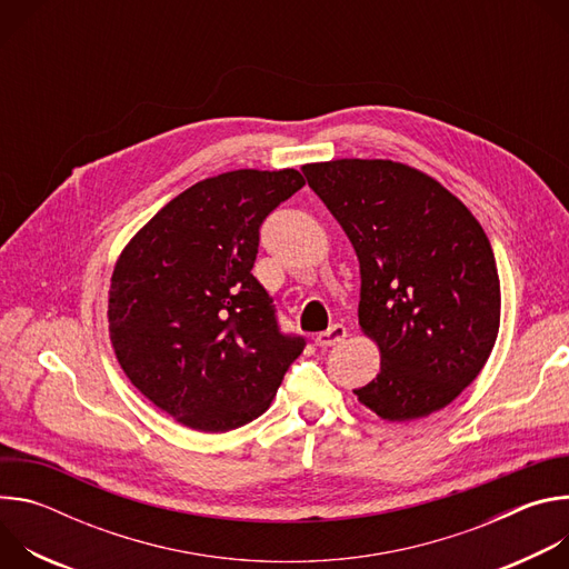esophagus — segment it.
Here are the masks:
<instances>
[{"instance_id": "34e87169", "label": "esophagus", "mask_w": 569, "mask_h": 569, "mask_svg": "<svg viewBox=\"0 0 569 569\" xmlns=\"http://www.w3.org/2000/svg\"><path fill=\"white\" fill-rule=\"evenodd\" d=\"M345 338H347V329L342 327V323H333L331 329H327V331L317 333V338H315V345H317V347H321V349H329V347H336V345H340Z\"/></svg>"}]
</instances>
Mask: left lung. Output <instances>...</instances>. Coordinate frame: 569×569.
Segmentation results:
<instances>
[{
  "mask_svg": "<svg viewBox=\"0 0 569 569\" xmlns=\"http://www.w3.org/2000/svg\"><path fill=\"white\" fill-rule=\"evenodd\" d=\"M308 187L338 218L360 261V327L380 373L360 402L387 421L452 402L489 360L500 277L475 216L437 180L389 159L306 164Z\"/></svg>",
  "mask_w": 569,
  "mask_h": 569,
  "instance_id": "8db88e82",
  "label": "left lung"
}]
</instances>
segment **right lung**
I'll return each instance as SVG.
<instances>
[{
  "mask_svg": "<svg viewBox=\"0 0 569 569\" xmlns=\"http://www.w3.org/2000/svg\"><path fill=\"white\" fill-rule=\"evenodd\" d=\"M303 184L295 169L202 180L157 211L117 261L108 303L117 360L187 428L227 432L261 417L306 347L281 331L252 274L263 220Z\"/></svg>",
  "mask_w": 569,
  "mask_h": 569,
  "instance_id": "1",
  "label": "right lung"
}]
</instances>
